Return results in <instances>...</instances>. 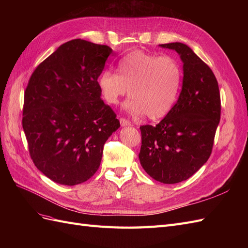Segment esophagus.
Instances as JSON below:
<instances>
[{
	"label": "esophagus",
	"mask_w": 248,
	"mask_h": 248,
	"mask_svg": "<svg viewBox=\"0 0 248 248\" xmlns=\"http://www.w3.org/2000/svg\"><path fill=\"white\" fill-rule=\"evenodd\" d=\"M120 123H121V126H130L131 123L128 121V120H126L124 118L120 119Z\"/></svg>",
	"instance_id": "34e87169"
}]
</instances>
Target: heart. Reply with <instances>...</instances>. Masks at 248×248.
Returning a JSON list of instances; mask_svg holds the SVG:
<instances>
[{"mask_svg": "<svg viewBox=\"0 0 248 248\" xmlns=\"http://www.w3.org/2000/svg\"><path fill=\"white\" fill-rule=\"evenodd\" d=\"M182 69L175 58L134 50L118 63V73L103 70L97 79L103 100L117 106L122 97L130 115L159 119L168 115L178 99Z\"/></svg>", "mask_w": 248, "mask_h": 248, "instance_id": "1", "label": "heart"}]
</instances>
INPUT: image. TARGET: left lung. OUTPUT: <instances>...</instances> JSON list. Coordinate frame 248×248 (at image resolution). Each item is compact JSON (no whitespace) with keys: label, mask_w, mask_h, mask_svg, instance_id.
Masks as SVG:
<instances>
[{"label":"left lung","mask_w":248,"mask_h":248,"mask_svg":"<svg viewBox=\"0 0 248 248\" xmlns=\"http://www.w3.org/2000/svg\"><path fill=\"white\" fill-rule=\"evenodd\" d=\"M159 46L180 56L182 90L158 124L140 127L139 158L150 177L175 184L190 178L209 159L220 120V94L214 73L188 46L172 42Z\"/></svg>","instance_id":"obj_1"}]
</instances>
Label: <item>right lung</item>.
<instances>
[{
	"mask_svg": "<svg viewBox=\"0 0 248 248\" xmlns=\"http://www.w3.org/2000/svg\"><path fill=\"white\" fill-rule=\"evenodd\" d=\"M111 52L108 46L68 41L29 80L22 128L36 168L56 183L73 186L91 178L104 144L120 127L97 85Z\"/></svg>",
	"mask_w": 248,
	"mask_h": 248,
	"instance_id": "right-lung-1",
	"label": "right lung"
}]
</instances>
